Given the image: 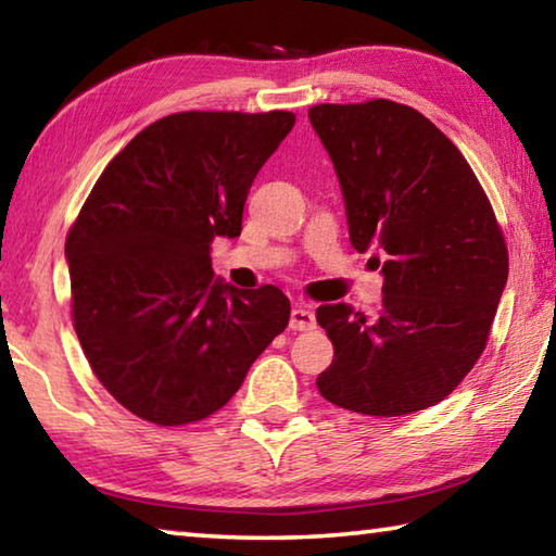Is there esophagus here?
I'll return each mask as SVG.
<instances>
[{
  "label": "esophagus",
  "mask_w": 556,
  "mask_h": 556,
  "mask_svg": "<svg viewBox=\"0 0 556 556\" xmlns=\"http://www.w3.org/2000/svg\"><path fill=\"white\" fill-rule=\"evenodd\" d=\"M289 328L291 331H314L316 328V316L308 306H294L291 308V318H289Z\"/></svg>",
  "instance_id": "esophagus-1"
}]
</instances>
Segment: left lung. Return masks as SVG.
<instances>
[{"mask_svg": "<svg viewBox=\"0 0 556 556\" xmlns=\"http://www.w3.org/2000/svg\"><path fill=\"white\" fill-rule=\"evenodd\" d=\"M308 119L341 181L351 244L384 255L378 318L316 308L333 343L316 388L370 417L427 409L456 390L491 333L507 281L493 205L456 144L414 108L378 98L314 105Z\"/></svg>", "mask_w": 556, "mask_h": 556, "instance_id": "1", "label": "left lung"}]
</instances>
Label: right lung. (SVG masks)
Instances as JSON below:
<instances>
[{
	"mask_svg": "<svg viewBox=\"0 0 556 556\" xmlns=\"http://www.w3.org/2000/svg\"><path fill=\"white\" fill-rule=\"evenodd\" d=\"M294 112H176L105 166L65 238L71 312L122 407L184 427L230 402L289 324L277 287L213 279L211 244L238 238L250 186Z\"/></svg>",
	"mask_w": 556,
	"mask_h": 556,
	"instance_id": "obj_1",
	"label": "right lung"
}]
</instances>
